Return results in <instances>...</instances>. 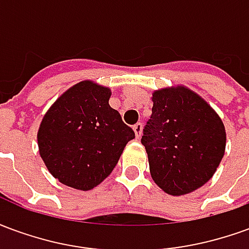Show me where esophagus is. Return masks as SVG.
I'll return each mask as SVG.
<instances>
[{"label":"esophagus","mask_w":249,"mask_h":249,"mask_svg":"<svg viewBox=\"0 0 249 249\" xmlns=\"http://www.w3.org/2000/svg\"><path fill=\"white\" fill-rule=\"evenodd\" d=\"M133 130H135L136 137H140L141 132H142V124H141V123H137V124L133 125Z\"/></svg>","instance_id":"1"}]
</instances>
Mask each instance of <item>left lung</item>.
<instances>
[{
	"label": "left lung",
	"mask_w": 249,
	"mask_h": 249,
	"mask_svg": "<svg viewBox=\"0 0 249 249\" xmlns=\"http://www.w3.org/2000/svg\"><path fill=\"white\" fill-rule=\"evenodd\" d=\"M151 119L142 130L153 181L181 196L213 176L225 151V128L205 100L185 87L153 93Z\"/></svg>",
	"instance_id": "1"
}]
</instances>
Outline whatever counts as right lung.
Instances as JSON below:
<instances>
[{
    "label": "right lung",
    "mask_w": 249,
    "mask_h": 249,
    "mask_svg": "<svg viewBox=\"0 0 249 249\" xmlns=\"http://www.w3.org/2000/svg\"><path fill=\"white\" fill-rule=\"evenodd\" d=\"M110 89L81 81L57 98L37 133L41 159L60 183L81 191L97 187L119 162L133 129L110 108Z\"/></svg>",
    "instance_id": "right-lung-1"
}]
</instances>
